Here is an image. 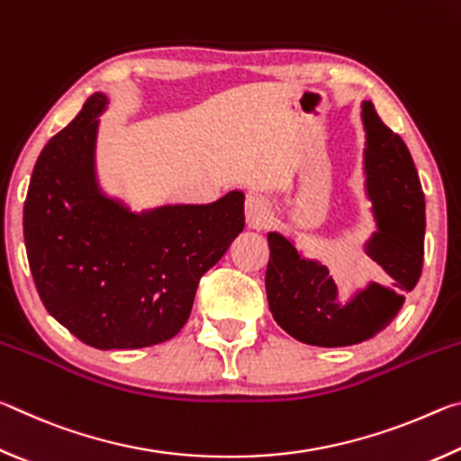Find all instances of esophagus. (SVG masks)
Here are the masks:
<instances>
[{
  "instance_id": "1",
  "label": "esophagus",
  "mask_w": 461,
  "mask_h": 461,
  "mask_svg": "<svg viewBox=\"0 0 461 461\" xmlns=\"http://www.w3.org/2000/svg\"><path fill=\"white\" fill-rule=\"evenodd\" d=\"M272 220V209L267 197L249 194L246 199V221L252 230H267Z\"/></svg>"
}]
</instances>
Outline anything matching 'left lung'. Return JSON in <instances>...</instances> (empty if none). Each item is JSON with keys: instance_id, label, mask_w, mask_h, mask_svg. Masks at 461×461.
Instances as JSON below:
<instances>
[{"instance_id": "8db88e82", "label": "left lung", "mask_w": 461, "mask_h": 461, "mask_svg": "<svg viewBox=\"0 0 461 461\" xmlns=\"http://www.w3.org/2000/svg\"><path fill=\"white\" fill-rule=\"evenodd\" d=\"M362 122L366 194L376 220V231L364 249L380 267L384 283L372 280L352 294H341L327 267L301 256L288 238L268 233L267 296L272 317L309 346H354L384 331L423 270L425 194L409 148L382 123L372 101L362 104Z\"/></svg>"}]
</instances>
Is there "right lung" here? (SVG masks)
Returning <instances> with one entry per match:
<instances>
[{
	"label": "right lung",
	"mask_w": 461,
	"mask_h": 461,
	"mask_svg": "<svg viewBox=\"0 0 461 461\" xmlns=\"http://www.w3.org/2000/svg\"><path fill=\"white\" fill-rule=\"evenodd\" d=\"M95 93L44 146L24 203V241L38 294L75 338L97 349H136L183 330L197 285L244 230V193L207 205L130 212L95 173Z\"/></svg>",
	"instance_id": "obj_1"
}]
</instances>
